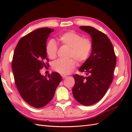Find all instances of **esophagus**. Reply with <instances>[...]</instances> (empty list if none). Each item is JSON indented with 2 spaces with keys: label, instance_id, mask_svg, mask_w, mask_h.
Returning <instances> with one entry per match:
<instances>
[{
  "label": "esophagus",
  "instance_id": "34e87169",
  "mask_svg": "<svg viewBox=\"0 0 132 132\" xmlns=\"http://www.w3.org/2000/svg\"><path fill=\"white\" fill-rule=\"evenodd\" d=\"M62 78L63 79H65L66 78H67V76L66 75H62Z\"/></svg>",
  "mask_w": 132,
  "mask_h": 132
}]
</instances>
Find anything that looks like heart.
<instances>
[{
  "instance_id": "b5f03b06",
  "label": "heart",
  "mask_w": 132,
  "mask_h": 132,
  "mask_svg": "<svg viewBox=\"0 0 132 132\" xmlns=\"http://www.w3.org/2000/svg\"><path fill=\"white\" fill-rule=\"evenodd\" d=\"M58 40L63 45L69 48L68 58H73L80 63L88 58L91 48V43L89 39L82 38L80 35L73 31H68L60 36ZM46 50L50 59L56 58L57 46L54 41L51 40L48 42ZM76 64L77 63L73 58L67 61L59 59L53 63L52 68L60 74H68L74 70Z\"/></svg>"
}]
</instances>
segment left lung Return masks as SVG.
I'll return each mask as SVG.
<instances>
[{"mask_svg":"<svg viewBox=\"0 0 132 132\" xmlns=\"http://www.w3.org/2000/svg\"><path fill=\"white\" fill-rule=\"evenodd\" d=\"M92 39L90 57L79 69L86 76L73 75L75 85L73 95L76 100L84 106H90L104 96L113 80L116 57L110 39L102 32L91 26H80Z\"/></svg>","mask_w":132,"mask_h":132,"instance_id":"1","label":"left lung"}]
</instances>
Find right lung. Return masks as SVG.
I'll use <instances>...</instances> for the list:
<instances>
[{
  "label": "right lung",
  "instance_id": "obj_1",
  "mask_svg": "<svg viewBox=\"0 0 132 132\" xmlns=\"http://www.w3.org/2000/svg\"><path fill=\"white\" fill-rule=\"evenodd\" d=\"M54 29L40 28L36 30L19 41L15 48L12 62L15 82L22 98L28 104L41 108L52 100L62 77L52 72L42 75L40 70L49 66L47 58L46 42Z\"/></svg>",
  "mask_w": 132,
  "mask_h": 132
}]
</instances>
